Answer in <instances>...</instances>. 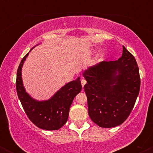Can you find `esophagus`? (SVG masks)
Returning a JSON list of instances; mask_svg holds the SVG:
<instances>
[{
	"label": "esophagus",
	"instance_id": "1",
	"mask_svg": "<svg viewBox=\"0 0 153 153\" xmlns=\"http://www.w3.org/2000/svg\"><path fill=\"white\" fill-rule=\"evenodd\" d=\"M85 83H86V80H85V79H83V78L81 79V84H82V87H83L84 85H85Z\"/></svg>",
	"mask_w": 153,
	"mask_h": 153
}]
</instances>
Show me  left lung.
Wrapping results in <instances>:
<instances>
[{"label": "left lung", "instance_id": "obj_1", "mask_svg": "<svg viewBox=\"0 0 153 153\" xmlns=\"http://www.w3.org/2000/svg\"><path fill=\"white\" fill-rule=\"evenodd\" d=\"M88 114L99 127L122 124L134 108L140 88L139 68L134 56L123 46L115 61H103L83 73Z\"/></svg>", "mask_w": 153, "mask_h": 153}]
</instances>
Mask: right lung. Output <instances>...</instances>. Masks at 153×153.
<instances>
[{
  "mask_svg": "<svg viewBox=\"0 0 153 153\" xmlns=\"http://www.w3.org/2000/svg\"><path fill=\"white\" fill-rule=\"evenodd\" d=\"M28 54L23 57L17 71L16 87L18 97L33 124L45 130H57L67 122L73 99L82 90L80 79L78 78L67 83L47 101H36L26 92L23 86L22 68Z\"/></svg>",
  "mask_w": 153,
  "mask_h": 153,
  "instance_id": "obj_1",
  "label": "right lung"
}]
</instances>
